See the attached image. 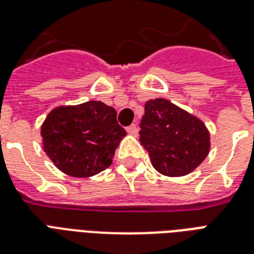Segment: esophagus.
Here are the masks:
<instances>
[{
    "instance_id": "34e87169",
    "label": "esophagus",
    "mask_w": 254,
    "mask_h": 254,
    "mask_svg": "<svg viewBox=\"0 0 254 254\" xmlns=\"http://www.w3.org/2000/svg\"><path fill=\"white\" fill-rule=\"evenodd\" d=\"M127 131L129 133L130 135H137V133H138V127H137V125H130V127H127Z\"/></svg>"
}]
</instances>
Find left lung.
Here are the masks:
<instances>
[{
	"label": "left lung",
	"mask_w": 254,
	"mask_h": 254,
	"mask_svg": "<svg viewBox=\"0 0 254 254\" xmlns=\"http://www.w3.org/2000/svg\"><path fill=\"white\" fill-rule=\"evenodd\" d=\"M139 127V141L151 165L166 177L187 175L208 155L211 142L204 123L169 100L146 101Z\"/></svg>",
	"instance_id": "1"
}]
</instances>
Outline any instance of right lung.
<instances>
[{
	"label": "right lung",
	"instance_id": "obj_1",
	"mask_svg": "<svg viewBox=\"0 0 254 254\" xmlns=\"http://www.w3.org/2000/svg\"><path fill=\"white\" fill-rule=\"evenodd\" d=\"M43 150L58 169L76 178L93 177L112 165L127 135L117 112L101 101L54 108L41 127Z\"/></svg>",
	"mask_w": 254,
	"mask_h": 254
}]
</instances>
